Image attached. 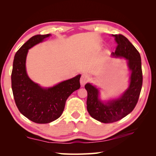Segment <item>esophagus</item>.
Masks as SVG:
<instances>
[{
  "label": "esophagus",
  "instance_id": "obj_1",
  "mask_svg": "<svg viewBox=\"0 0 156 156\" xmlns=\"http://www.w3.org/2000/svg\"><path fill=\"white\" fill-rule=\"evenodd\" d=\"M89 80V76L87 74H82L80 78V84L82 86H84Z\"/></svg>",
  "mask_w": 156,
  "mask_h": 156
}]
</instances>
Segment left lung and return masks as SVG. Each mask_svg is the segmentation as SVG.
<instances>
[{
    "label": "left lung",
    "instance_id": "1",
    "mask_svg": "<svg viewBox=\"0 0 156 156\" xmlns=\"http://www.w3.org/2000/svg\"><path fill=\"white\" fill-rule=\"evenodd\" d=\"M117 46L112 57L125 58L131 72L129 84L119 97L108 101L100 98V91L90 83L85 85L88 92L87 111L92 118L104 123H111L126 117L136 106L142 87L141 60L140 53L122 35H112Z\"/></svg>",
    "mask_w": 156,
    "mask_h": 156
}]
</instances>
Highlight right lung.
Returning a JSON list of instances; mask_svg holds the SVG:
<instances>
[{
  "mask_svg": "<svg viewBox=\"0 0 156 156\" xmlns=\"http://www.w3.org/2000/svg\"><path fill=\"white\" fill-rule=\"evenodd\" d=\"M51 34L33 36L15 54L11 74L13 97L21 113L36 123H49L62 115L66 101L80 87V74L54 87L44 88L32 81L26 70L29 49L44 41Z\"/></svg>",
  "mask_w": 156,
  "mask_h": 156,
  "instance_id": "obj_1",
  "label": "right lung"
}]
</instances>
